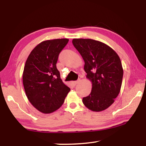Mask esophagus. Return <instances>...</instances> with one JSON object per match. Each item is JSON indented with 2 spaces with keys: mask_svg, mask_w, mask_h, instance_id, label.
<instances>
[{
  "mask_svg": "<svg viewBox=\"0 0 146 146\" xmlns=\"http://www.w3.org/2000/svg\"><path fill=\"white\" fill-rule=\"evenodd\" d=\"M79 81L80 80H76V81H73L72 82V84L74 86H75L76 84H78V82H79Z\"/></svg>",
  "mask_w": 146,
  "mask_h": 146,
  "instance_id": "obj_1",
  "label": "esophagus"
}]
</instances>
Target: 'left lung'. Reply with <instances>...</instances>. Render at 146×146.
Returning <instances> with one entry per match:
<instances>
[{
  "label": "left lung",
  "mask_w": 146,
  "mask_h": 146,
  "mask_svg": "<svg viewBox=\"0 0 146 146\" xmlns=\"http://www.w3.org/2000/svg\"><path fill=\"white\" fill-rule=\"evenodd\" d=\"M72 43L84 60L86 77L92 82L83 104L93 111H102L115 102L122 82L123 68L117 53L106 44L93 39L74 38Z\"/></svg>",
  "instance_id": "left-lung-1"
}]
</instances>
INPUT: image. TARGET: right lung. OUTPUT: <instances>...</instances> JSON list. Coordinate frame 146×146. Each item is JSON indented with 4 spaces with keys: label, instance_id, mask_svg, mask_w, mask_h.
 Masks as SVG:
<instances>
[{
    "label": "right lung",
    "instance_id": "1",
    "mask_svg": "<svg viewBox=\"0 0 146 146\" xmlns=\"http://www.w3.org/2000/svg\"><path fill=\"white\" fill-rule=\"evenodd\" d=\"M68 41L61 38L42 42L31 51L24 66L23 81L27 97L46 114L60 108L70 91L56 66L59 53Z\"/></svg>",
    "mask_w": 146,
    "mask_h": 146
}]
</instances>
